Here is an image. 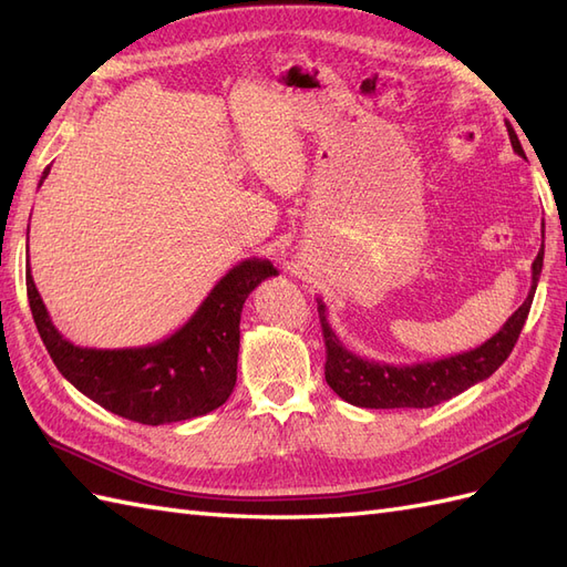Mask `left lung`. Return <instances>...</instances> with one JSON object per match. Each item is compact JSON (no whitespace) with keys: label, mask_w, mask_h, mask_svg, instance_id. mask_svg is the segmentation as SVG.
I'll use <instances>...</instances> for the list:
<instances>
[{"label":"left lung","mask_w":567,"mask_h":567,"mask_svg":"<svg viewBox=\"0 0 567 567\" xmlns=\"http://www.w3.org/2000/svg\"><path fill=\"white\" fill-rule=\"evenodd\" d=\"M508 136L513 151L518 156H525L516 132L508 130ZM542 267L544 244L535 257V262H532L529 293L518 310L508 317L499 333H494L487 342L471 352L444 357L437 359V362L392 367L357 357L342 346V340L331 329L329 319H326V305L317 300L326 342V383L331 385L338 398L364 409H427L456 398L458 392L489 379L508 359L529 315V305L532 298H535Z\"/></svg>","instance_id":"1"}]
</instances>
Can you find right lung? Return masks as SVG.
Masks as SVG:
<instances>
[{
    "label": "right lung",
    "mask_w": 567,
    "mask_h": 567,
    "mask_svg": "<svg viewBox=\"0 0 567 567\" xmlns=\"http://www.w3.org/2000/svg\"><path fill=\"white\" fill-rule=\"evenodd\" d=\"M49 167L40 184L47 179ZM277 269L269 260L238 262L221 277L182 329L144 348L96 350L65 340L51 321L40 290L25 271L30 312L49 357L65 381L113 414L163 425L221 406L236 385L244 302Z\"/></svg>",
    "instance_id": "1"
}]
</instances>
